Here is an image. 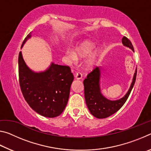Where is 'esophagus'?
<instances>
[{
    "instance_id": "34e87169",
    "label": "esophagus",
    "mask_w": 151,
    "mask_h": 151,
    "mask_svg": "<svg viewBox=\"0 0 151 151\" xmlns=\"http://www.w3.org/2000/svg\"><path fill=\"white\" fill-rule=\"evenodd\" d=\"M82 76H83V75H82V73L80 72H77L76 73L75 75V78L76 79H81L82 78Z\"/></svg>"
}]
</instances>
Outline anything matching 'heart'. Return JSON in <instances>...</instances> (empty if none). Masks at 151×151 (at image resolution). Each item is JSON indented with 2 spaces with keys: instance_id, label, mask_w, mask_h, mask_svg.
<instances>
[{
  "instance_id": "heart-1",
  "label": "heart",
  "mask_w": 151,
  "mask_h": 151,
  "mask_svg": "<svg viewBox=\"0 0 151 151\" xmlns=\"http://www.w3.org/2000/svg\"><path fill=\"white\" fill-rule=\"evenodd\" d=\"M94 47V44L89 40H85L78 45L75 48V52L72 50H68L66 52V57L69 60L74 62L76 60L78 57L85 58L88 57L93 52V50ZM97 57V52H94L91 55V57L86 61V65L88 67L93 66L94 63Z\"/></svg>"
}]
</instances>
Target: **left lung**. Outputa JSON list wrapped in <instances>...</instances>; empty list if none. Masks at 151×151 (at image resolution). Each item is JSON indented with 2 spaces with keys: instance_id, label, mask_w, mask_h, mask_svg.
Returning a JSON list of instances; mask_svg holds the SVG:
<instances>
[{
  "instance_id": "obj_1",
  "label": "left lung",
  "mask_w": 151,
  "mask_h": 151,
  "mask_svg": "<svg viewBox=\"0 0 151 151\" xmlns=\"http://www.w3.org/2000/svg\"><path fill=\"white\" fill-rule=\"evenodd\" d=\"M122 42L124 46L131 48L134 51L133 46L127 37H124ZM100 75L101 70L99 67H95L91 73L88 74L86 78L84 80L83 84L85 87V101L89 111L94 116L98 119L106 118L115 113L124 105L127 99L129 98L137 77V70L134 73L131 87L124 97L119 100L110 101L102 95L100 89Z\"/></svg>"
}]
</instances>
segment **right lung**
<instances>
[{
	"label": "right lung",
	"mask_w": 151,
	"mask_h": 151,
	"mask_svg": "<svg viewBox=\"0 0 151 151\" xmlns=\"http://www.w3.org/2000/svg\"><path fill=\"white\" fill-rule=\"evenodd\" d=\"M30 37V33L25 38L22 47ZM19 77L25 101L35 112L48 118L62 113L68 103L74 79L69 66L52 63L45 72L34 73L25 64L20 52Z\"/></svg>",
	"instance_id": "obj_1"
}]
</instances>
